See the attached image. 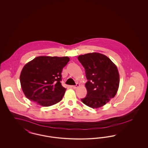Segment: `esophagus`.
Wrapping results in <instances>:
<instances>
[{"label":"esophagus","mask_w":148,"mask_h":148,"mask_svg":"<svg viewBox=\"0 0 148 148\" xmlns=\"http://www.w3.org/2000/svg\"><path fill=\"white\" fill-rule=\"evenodd\" d=\"M79 86H80V85H79V84H78V83H77V84L75 85L72 86V88H73V89H77V88H78V87H79Z\"/></svg>","instance_id":"esophagus-1"}]
</instances>
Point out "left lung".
I'll use <instances>...</instances> for the list:
<instances>
[{"label": "left lung", "instance_id": "obj_1", "mask_svg": "<svg viewBox=\"0 0 148 148\" xmlns=\"http://www.w3.org/2000/svg\"><path fill=\"white\" fill-rule=\"evenodd\" d=\"M84 66L88 82L86 97L82 101L93 109L106 105L118 92L120 77L116 65L108 57L99 53L80 55L77 58Z\"/></svg>", "mask_w": 148, "mask_h": 148}]
</instances>
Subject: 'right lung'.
<instances>
[{"mask_svg":"<svg viewBox=\"0 0 148 148\" xmlns=\"http://www.w3.org/2000/svg\"><path fill=\"white\" fill-rule=\"evenodd\" d=\"M68 56H39L26 64L20 75L25 97L42 106L62 100L66 89L62 85V73L69 62Z\"/></svg>","mask_w":148,"mask_h":148,"instance_id":"obj_1","label":"right lung"}]
</instances>
